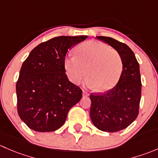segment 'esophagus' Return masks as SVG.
Segmentation results:
<instances>
[{
  "label": "esophagus",
  "instance_id": "34e87169",
  "mask_svg": "<svg viewBox=\"0 0 158 158\" xmlns=\"http://www.w3.org/2000/svg\"><path fill=\"white\" fill-rule=\"evenodd\" d=\"M83 96H84V97H87V96H89V93L87 92V91L83 90Z\"/></svg>",
  "mask_w": 158,
  "mask_h": 158
}]
</instances>
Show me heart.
<instances>
[{
	"mask_svg": "<svg viewBox=\"0 0 158 158\" xmlns=\"http://www.w3.org/2000/svg\"><path fill=\"white\" fill-rule=\"evenodd\" d=\"M76 56L64 59V65L68 78L77 83L84 77L85 84L104 92L118 82L123 70L121 57L116 50L100 42L87 41L76 48Z\"/></svg>",
	"mask_w": 158,
	"mask_h": 158,
	"instance_id": "heart-1",
	"label": "heart"
}]
</instances>
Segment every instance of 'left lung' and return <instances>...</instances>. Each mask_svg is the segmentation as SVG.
Returning a JSON list of instances; mask_svg holds the SVG:
<instances>
[{
    "mask_svg": "<svg viewBox=\"0 0 158 158\" xmlns=\"http://www.w3.org/2000/svg\"><path fill=\"white\" fill-rule=\"evenodd\" d=\"M97 38L118 52L123 62V71L113 89L90 96V118L98 129L115 132L127 128L139 115L141 94L139 64L127 45L111 37Z\"/></svg>",
    "mask_w": 158,
    "mask_h": 158,
    "instance_id": "left-lung-1",
    "label": "left lung"
}]
</instances>
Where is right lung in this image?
<instances>
[{
  "label": "right lung",
  "mask_w": 158,
  "mask_h": 158,
  "mask_svg": "<svg viewBox=\"0 0 158 158\" xmlns=\"http://www.w3.org/2000/svg\"><path fill=\"white\" fill-rule=\"evenodd\" d=\"M87 35L58 36L37 45L23 63L16 85L19 116L31 129L45 132L64 125L82 90L65 74L68 50Z\"/></svg>",
  "instance_id": "1"
}]
</instances>
